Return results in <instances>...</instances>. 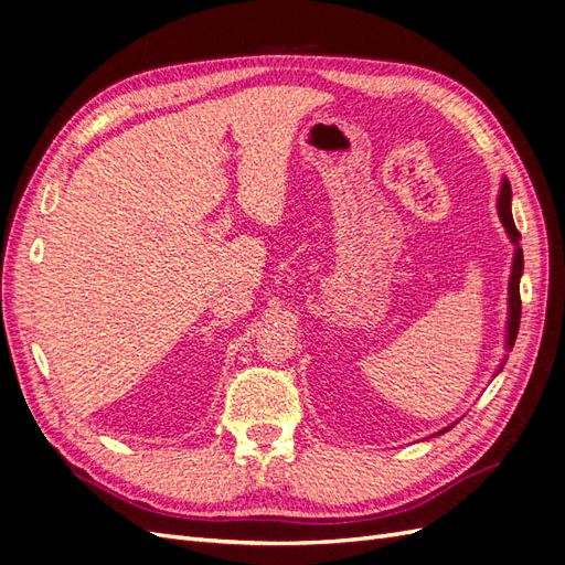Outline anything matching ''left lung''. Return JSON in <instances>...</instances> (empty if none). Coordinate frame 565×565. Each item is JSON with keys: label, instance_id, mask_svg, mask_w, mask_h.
Here are the masks:
<instances>
[{"label": "left lung", "instance_id": "8db88e82", "mask_svg": "<svg viewBox=\"0 0 565 565\" xmlns=\"http://www.w3.org/2000/svg\"><path fill=\"white\" fill-rule=\"evenodd\" d=\"M498 212H500V221L502 226L507 228L511 243L516 245V254H514V266H511V278H509V324H507V349L514 347L516 334H519V324H521V273H523V249L519 247V237L521 233L516 231L514 216H511V183L504 179L502 181V191H500V200H498ZM450 431L443 429L440 434Z\"/></svg>", "mask_w": 565, "mask_h": 565}]
</instances>
